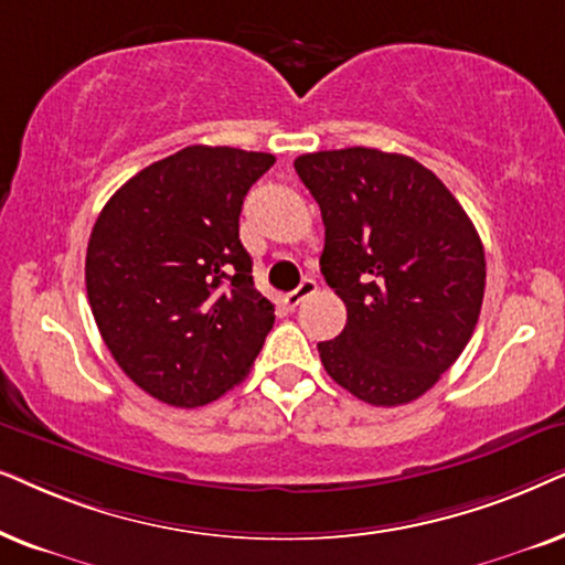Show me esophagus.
<instances>
[{"label":"esophagus","instance_id":"esophagus-1","mask_svg":"<svg viewBox=\"0 0 565 565\" xmlns=\"http://www.w3.org/2000/svg\"><path fill=\"white\" fill-rule=\"evenodd\" d=\"M315 291H318V281H315V278H302V284H299L295 291H289V295L284 297V302L289 307H297L299 302H305L307 297H312Z\"/></svg>","mask_w":565,"mask_h":565}]
</instances>
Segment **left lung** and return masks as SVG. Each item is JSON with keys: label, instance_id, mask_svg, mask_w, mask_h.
Returning <instances> with one entry per match:
<instances>
[{"label": "left lung", "instance_id": "1", "mask_svg": "<svg viewBox=\"0 0 565 565\" xmlns=\"http://www.w3.org/2000/svg\"><path fill=\"white\" fill-rule=\"evenodd\" d=\"M326 224L320 270L345 328L318 343L322 366L359 401H416L476 330L486 253L449 188L405 154L370 147L295 160Z\"/></svg>", "mask_w": 565, "mask_h": 565}]
</instances>
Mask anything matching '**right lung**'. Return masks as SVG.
<instances>
[{
  "label": "right lung",
  "mask_w": 565,
  "mask_h": 565,
  "mask_svg": "<svg viewBox=\"0 0 565 565\" xmlns=\"http://www.w3.org/2000/svg\"><path fill=\"white\" fill-rule=\"evenodd\" d=\"M274 154L193 145L126 180L97 216L85 281L126 377L199 408L239 385L274 328L239 243V212Z\"/></svg>",
  "instance_id": "obj_1"
}]
</instances>
